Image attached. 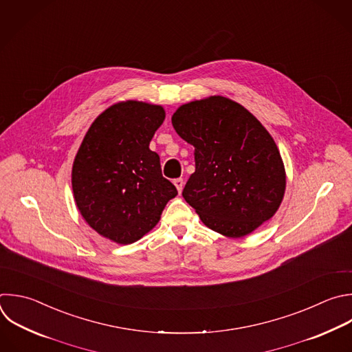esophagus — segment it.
Segmentation results:
<instances>
[{
    "mask_svg": "<svg viewBox=\"0 0 352 352\" xmlns=\"http://www.w3.org/2000/svg\"><path fill=\"white\" fill-rule=\"evenodd\" d=\"M174 185H175V188H177V190H178V193H181V192H182V188H184V179H182V178L174 179Z\"/></svg>",
    "mask_w": 352,
    "mask_h": 352,
    "instance_id": "obj_1",
    "label": "esophagus"
}]
</instances>
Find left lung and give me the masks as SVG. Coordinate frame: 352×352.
I'll list each match as a JSON object with an SVG mask.
<instances>
[{"label": "left lung", "instance_id": "1", "mask_svg": "<svg viewBox=\"0 0 352 352\" xmlns=\"http://www.w3.org/2000/svg\"><path fill=\"white\" fill-rule=\"evenodd\" d=\"M171 123L195 146L196 170L182 196L207 228L238 239L274 217L285 196V164L246 107L214 95L181 104Z\"/></svg>", "mask_w": 352, "mask_h": 352}]
</instances>
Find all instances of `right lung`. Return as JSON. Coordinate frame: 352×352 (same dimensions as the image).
<instances>
[{
	"label": "right lung",
	"instance_id": "right-lung-1",
	"mask_svg": "<svg viewBox=\"0 0 352 352\" xmlns=\"http://www.w3.org/2000/svg\"><path fill=\"white\" fill-rule=\"evenodd\" d=\"M164 119L160 104L117 102L94 120L74 157L77 208L95 232L114 243L140 241L178 195L162 175L159 155L149 149Z\"/></svg>",
	"mask_w": 352,
	"mask_h": 352
}]
</instances>
